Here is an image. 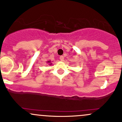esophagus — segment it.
<instances>
[{"instance_id":"1","label":"esophagus","mask_w":122,"mask_h":122,"mask_svg":"<svg viewBox=\"0 0 122 122\" xmlns=\"http://www.w3.org/2000/svg\"><path fill=\"white\" fill-rule=\"evenodd\" d=\"M60 60H61V61H63L64 60V56H61L60 57Z\"/></svg>"}]
</instances>
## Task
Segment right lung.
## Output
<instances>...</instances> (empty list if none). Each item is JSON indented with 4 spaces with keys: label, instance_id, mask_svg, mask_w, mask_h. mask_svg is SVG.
<instances>
[{
    "label": "right lung",
    "instance_id": "right-lung-1",
    "mask_svg": "<svg viewBox=\"0 0 122 122\" xmlns=\"http://www.w3.org/2000/svg\"><path fill=\"white\" fill-rule=\"evenodd\" d=\"M46 62H47V64H49V65H51V64H52V63H51L50 60H49V61H46Z\"/></svg>",
    "mask_w": 122,
    "mask_h": 122
}]
</instances>
